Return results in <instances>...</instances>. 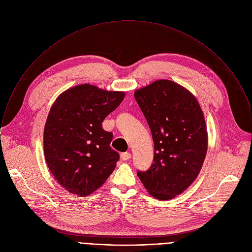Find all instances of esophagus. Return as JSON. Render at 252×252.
I'll use <instances>...</instances> for the list:
<instances>
[{
	"mask_svg": "<svg viewBox=\"0 0 252 252\" xmlns=\"http://www.w3.org/2000/svg\"><path fill=\"white\" fill-rule=\"evenodd\" d=\"M130 158H131V154H130V153H123V154L121 155L122 160H127V159H129Z\"/></svg>",
	"mask_w": 252,
	"mask_h": 252,
	"instance_id": "esophagus-1",
	"label": "esophagus"
}]
</instances>
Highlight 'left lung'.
<instances>
[{
    "mask_svg": "<svg viewBox=\"0 0 252 252\" xmlns=\"http://www.w3.org/2000/svg\"><path fill=\"white\" fill-rule=\"evenodd\" d=\"M151 129L154 159L138 171L154 198L173 199L198 177L207 151V131L201 106L192 93L169 81L158 80L134 93Z\"/></svg>",
    "mask_w": 252,
    "mask_h": 252,
    "instance_id": "1",
    "label": "left lung"
}]
</instances>
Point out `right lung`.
<instances>
[{
    "label": "right lung",
    "mask_w": 252,
    "mask_h": 252,
    "mask_svg": "<svg viewBox=\"0 0 252 252\" xmlns=\"http://www.w3.org/2000/svg\"><path fill=\"white\" fill-rule=\"evenodd\" d=\"M125 95L84 84L62 93L51 106L45 158L54 179L69 193L89 196L114 171L120 156L110 147L113 133L102 128V122Z\"/></svg>",
    "instance_id": "right-lung-1"
}]
</instances>
